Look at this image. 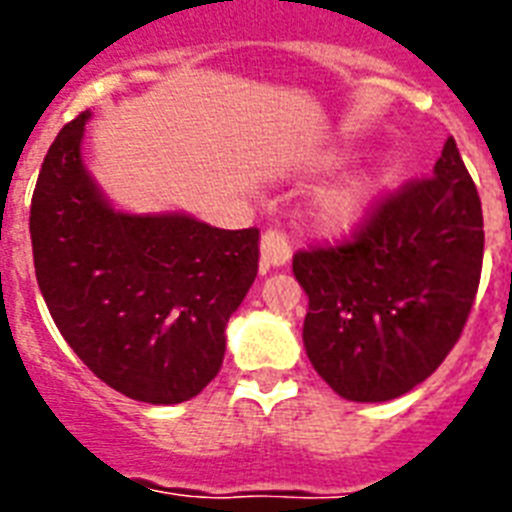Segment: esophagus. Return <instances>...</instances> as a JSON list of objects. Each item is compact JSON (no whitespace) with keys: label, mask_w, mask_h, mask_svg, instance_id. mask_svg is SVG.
Masks as SVG:
<instances>
[{"label":"esophagus","mask_w":512,"mask_h":512,"mask_svg":"<svg viewBox=\"0 0 512 512\" xmlns=\"http://www.w3.org/2000/svg\"><path fill=\"white\" fill-rule=\"evenodd\" d=\"M292 255V244H289V236L279 228H271V231L263 233V241H260V265L263 268H276V265H284Z\"/></svg>","instance_id":"esophagus-1"}]
</instances>
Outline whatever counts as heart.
Segmentation results:
<instances>
[{
	"label": "heart",
	"instance_id": "1",
	"mask_svg": "<svg viewBox=\"0 0 512 512\" xmlns=\"http://www.w3.org/2000/svg\"><path fill=\"white\" fill-rule=\"evenodd\" d=\"M390 183V172L377 170L358 175L353 180H345L337 188L327 191L316 204V217L327 231H350L356 228L369 209L374 207V201L382 193V188Z\"/></svg>",
	"mask_w": 512,
	"mask_h": 512
}]
</instances>
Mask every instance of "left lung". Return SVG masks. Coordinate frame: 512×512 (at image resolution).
Listing matches in <instances>:
<instances>
[{
	"label": "left lung",
	"instance_id": "1",
	"mask_svg": "<svg viewBox=\"0 0 512 512\" xmlns=\"http://www.w3.org/2000/svg\"><path fill=\"white\" fill-rule=\"evenodd\" d=\"M481 265V199L449 138L433 175L377 196L348 239L292 257L313 369L348 401L409 393L460 340Z\"/></svg>",
	"mask_w": 512,
	"mask_h": 512
}]
</instances>
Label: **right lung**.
I'll list each match as a JSON object with an SVG mask.
<instances>
[{
	"label": "right lung",
	"mask_w": 512,
	"mask_h": 512,
	"mask_svg": "<svg viewBox=\"0 0 512 512\" xmlns=\"http://www.w3.org/2000/svg\"><path fill=\"white\" fill-rule=\"evenodd\" d=\"M82 114L58 132L31 199L36 284L98 380L146 404L199 396L220 372L225 324L252 287L260 231L185 215H124L82 167Z\"/></svg>",
	"instance_id": "right-lung-1"
}]
</instances>
